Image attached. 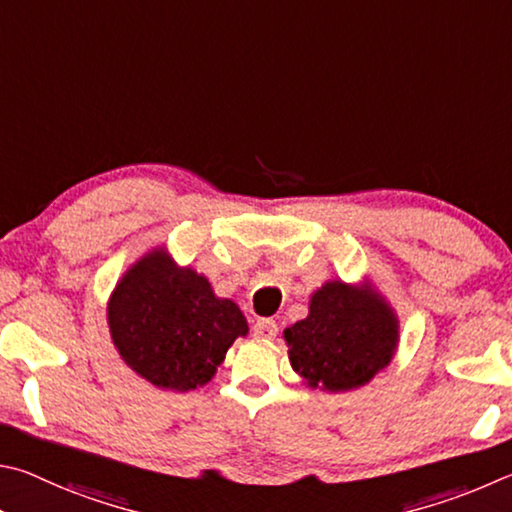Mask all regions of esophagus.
<instances>
[{
    "instance_id": "1",
    "label": "esophagus",
    "mask_w": 512,
    "mask_h": 512,
    "mask_svg": "<svg viewBox=\"0 0 512 512\" xmlns=\"http://www.w3.org/2000/svg\"><path fill=\"white\" fill-rule=\"evenodd\" d=\"M276 333H279V326H276L274 319H258L254 326V337L256 339H274Z\"/></svg>"
}]
</instances>
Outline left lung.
<instances>
[{"label":"left lung","mask_w":512,"mask_h":512,"mask_svg":"<svg viewBox=\"0 0 512 512\" xmlns=\"http://www.w3.org/2000/svg\"><path fill=\"white\" fill-rule=\"evenodd\" d=\"M283 339L303 384L344 393L369 384L391 364L400 344V319L369 279H333L310 294L308 317L285 328Z\"/></svg>","instance_id":"obj_1"}]
</instances>
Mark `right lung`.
I'll return each mask as SVG.
<instances>
[{"label":"right lung","mask_w":512,"mask_h":512,"mask_svg":"<svg viewBox=\"0 0 512 512\" xmlns=\"http://www.w3.org/2000/svg\"><path fill=\"white\" fill-rule=\"evenodd\" d=\"M107 326L139 378L177 393L209 384L231 344L249 333L236 303L220 299L191 265H177L166 245L148 249L116 281Z\"/></svg>","instance_id":"add662e5"}]
</instances>
